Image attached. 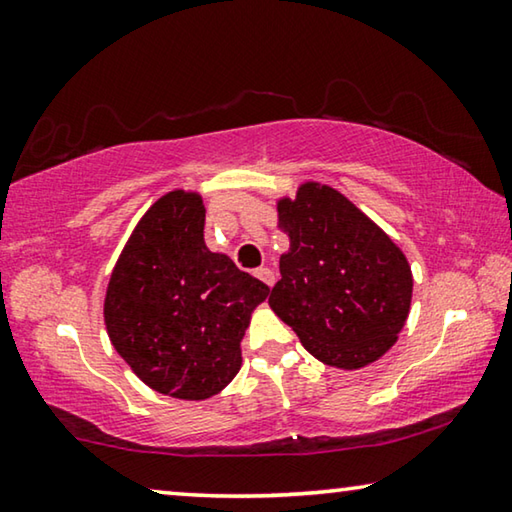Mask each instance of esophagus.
<instances>
[{
	"label": "esophagus",
	"instance_id": "1",
	"mask_svg": "<svg viewBox=\"0 0 512 512\" xmlns=\"http://www.w3.org/2000/svg\"><path fill=\"white\" fill-rule=\"evenodd\" d=\"M255 275L259 277V280H262V282L266 284V287H273V284H275V273H273L271 268H268V266L257 268V273H255Z\"/></svg>",
	"mask_w": 512,
	"mask_h": 512
}]
</instances>
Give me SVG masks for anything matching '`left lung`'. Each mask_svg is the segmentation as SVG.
I'll return each instance as SVG.
<instances>
[{
    "mask_svg": "<svg viewBox=\"0 0 512 512\" xmlns=\"http://www.w3.org/2000/svg\"><path fill=\"white\" fill-rule=\"evenodd\" d=\"M289 235L268 305L327 366L357 370L393 348L411 309V266L336 189L305 183L277 201Z\"/></svg>",
    "mask_w": 512,
    "mask_h": 512,
    "instance_id": "8db88e82",
    "label": "left lung"
}]
</instances>
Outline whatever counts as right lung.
Wrapping results in <instances>:
<instances>
[{
  "instance_id": "obj_1",
  "label": "right lung",
  "mask_w": 512,
  "mask_h": 512,
  "mask_svg": "<svg viewBox=\"0 0 512 512\" xmlns=\"http://www.w3.org/2000/svg\"><path fill=\"white\" fill-rule=\"evenodd\" d=\"M203 228L196 192L158 198L121 250L103 302L119 357L178 400H207L235 379L250 314L268 296L264 282L205 246Z\"/></svg>"
}]
</instances>
